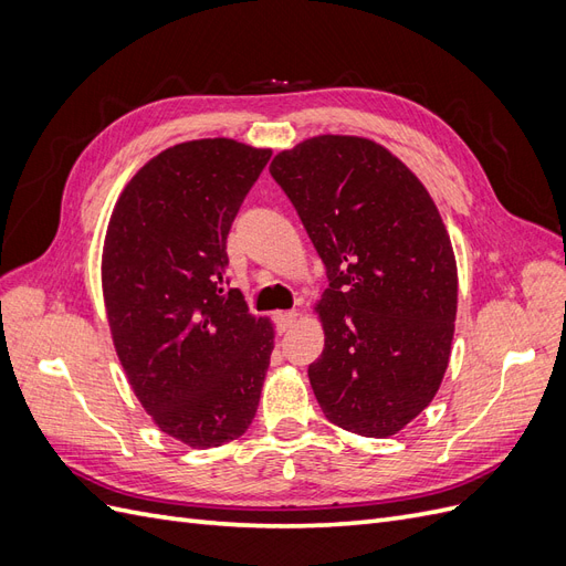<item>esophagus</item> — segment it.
I'll list each match as a JSON object with an SVG mask.
<instances>
[{
    "instance_id": "esophagus-1",
    "label": "esophagus",
    "mask_w": 566,
    "mask_h": 566,
    "mask_svg": "<svg viewBox=\"0 0 566 566\" xmlns=\"http://www.w3.org/2000/svg\"><path fill=\"white\" fill-rule=\"evenodd\" d=\"M297 312L295 310H290V312H279L276 314V323H279V331L281 333H285V331H290V328H293V325L297 323Z\"/></svg>"
}]
</instances>
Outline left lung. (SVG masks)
<instances>
[{"instance_id":"left-lung-1","label":"left lung","mask_w":566,"mask_h":566,"mask_svg":"<svg viewBox=\"0 0 566 566\" xmlns=\"http://www.w3.org/2000/svg\"><path fill=\"white\" fill-rule=\"evenodd\" d=\"M331 285L314 312L325 347L310 382L325 418L385 439L432 403L449 368L458 266L422 181L364 136L321 134L269 167Z\"/></svg>"}]
</instances>
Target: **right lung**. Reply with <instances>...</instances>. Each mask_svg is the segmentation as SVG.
Wrapping results in <instances>:
<instances>
[{"mask_svg":"<svg viewBox=\"0 0 566 566\" xmlns=\"http://www.w3.org/2000/svg\"><path fill=\"white\" fill-rule=\"evenodd\" d=\"M271 148L184 142L119 193L101 254L111 337L150 420L191 449L250 427L273 352V323L229 285L227 235Z\"/></svg>","mask_w":566,"mask_h":566,"instance_id":"right-lung-1","label":"right lung"}]
</instances>
